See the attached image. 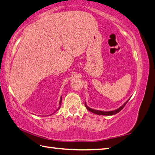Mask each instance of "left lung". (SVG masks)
Wrapping results in <instances>:
<instances>
[{"instance_id":"8db88e82","label":"left lung","mask_w":155,"mask_h":155,"mask_svg":"<svg viewBox=\"0 0 155 155\" xmlns=\"http://www.w3.org/2000/svg\"><path fill=\"white\" fill-rule=\"evenodd\" d=\"M130 99V98H129ZM129 99L128 100H127L126 102L123 104L122 106H120L119 108H118L116 110H110V111H102V110H95V109H93L89 108V107L86 104V103H85V107L89 111L93 112V113L94 114H99V115H105V116H111V115H114V114H117L118 112H119L121 110L124 108L125 106L126 105V104L128 102V101L129 100Z\"/></svg>"}]
</instances>
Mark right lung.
Segmentation results:
<instances>
[{
	"label": "right lung",
	"instance_id": "right-lung-1",
	"mask_svg": "<svg viewBox=\"0 0 155 155\" xmlns=\"http://www.w3.org/2000/svg\"><path fill=\"white\" fill-rule=\"evenodd\" d=\"M61 97H60V104H59V107H58V109H57V110H56V111H57V110H58L60 108V106H61ZM54 112H53V113H54Z\"/></svg>",
	"mask_w": 155,
	"mask_h": 155
}]
</instances>
